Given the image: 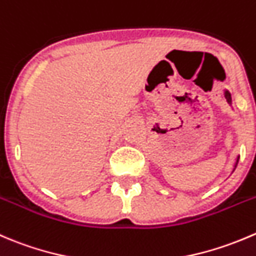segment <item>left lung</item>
Masks as SVG:
<instances>
[{
  "mask_svg": "<svg viewBox=\"0 0 256 256\" xmlns=\"http://www.w3.org/2000/svg\"><path fill=\"white\" fill-rule=\"evenodd\" d=\"M226 96H228V100H229V102H230V95H229V92H226ZM239 161V160H238ZM238 161H236V165H238Z\"/></svg>",
  "mask_w": 256,
  "mask_h": 256,
  "instance_id": "obj_1",
  "label": "left lung"
}]
</instances>
